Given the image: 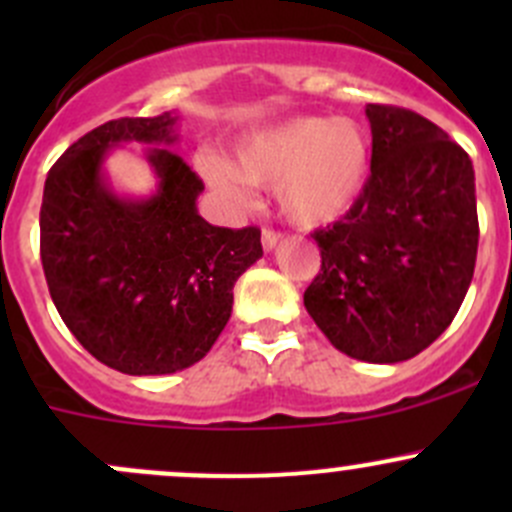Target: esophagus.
<instances>
[{
    "instance_id": "obj_1",
    "label": "esophagus",
    "mask_w": 512,
    "mask_h": 512,
    "mask_svg": "<svg viewBox=\"0 0 512 512\" xmlns=\"http://www.w3.org/2000/svg\"><path fill=\"white\" fill-rule=\"evenodd\" d=\"M280 237H282L280 232L272 230V227H265V230H262V247H265V252L275 250L277 242H280Z\"/></svg>"
}]
</instances>
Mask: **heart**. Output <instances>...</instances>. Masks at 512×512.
<instances>
[{
	"label": "heart",
	"instance_id": "obj_1",
	"mask_svg": "<svg viewBox=\"0 0 512 512\" xmlns=\"http://www.w3.org/2000/svg\"><path fill=\"white\" fill-rule=\"evenodd\" d=\"M200 170L232 198H242V180L275 185L285 218L317 227L359 203L371 173V141L352 118L297 116L247 136L232 165L205 156Z\"/></svg>",
	"mask_w": 512,
	"mask_h": 512
}]
</instances>
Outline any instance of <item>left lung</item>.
Masks as SVG:
<instances>
[{"label": "left lung", "mask_w": 512, "mask_h": 512, "mask_svg": "<svg viewBox=\"0 0 512 512\" xmlns=\"http://www.w3.org/2000/svg\"><path fill=\"white\" fill-rule=\"evenodd\" d=\"M371 175L359 203L312 232L322 270L304 307L352 359L396 364L436 342L461 309L478 252L476 175L443 128L369 103Z\"/></svg>", "instance_id": "left-lung-1"}]
</instances>
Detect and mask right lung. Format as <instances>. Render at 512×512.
<instances>
[{"mask_svg": "<svg viewBox=\"0 0 512 512\" xmlns=\"http://www.w3.org/2000/svg\"><path fill=\"white\" fill-rule=\"evenodd\" d=\"M178 116L116 118L51 165L39 230L46 285L81 347L131 376L173 374L203 359L225 329L237 277L262 257L255 225L232 230L198 213L203 180L170 143ZM138 140L156 196L118 199L102 178L108 147Z\"/></svg>", "mask_w": 512, "mask_h": 512, "instance_id": "right-lung-1", "label": "right lung"}]
</instances>
